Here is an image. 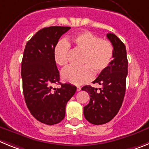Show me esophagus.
I'll list each match as a JSON object with an SVG mask.
<instances>
[{"label":"esophagus","instance_id":"esophagus-1","mask_svg":"<svg viewBox=\"0 0 149 149\" xmlns=\"http://www.w3.org/2000/svg\"><path fill=\"white\" fill-rule=\"evenodd\" d=\"M81 86H77V92H79V91H81Z\"/></svg>","mask_w":149,"mask_h":149}]
</instances>
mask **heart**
I'll use <instances>...</instances> for the list:
<instances>
[{
	"instance_id": "1",
	"label": "heart",
	"mask_w": 149,
	"mask_h": 149,
	"mask_svg": "<svg viewBox=\"0 0 149 149\" xmlns=\"http://www.w3.org/2000/svg\"><path fill=\"white\" fill-rule=\"evenodd\" d=\"M84 52L81 67L69 66L64 68L61 77L65 82L81 85L92 81L94 72L100 74L110 65L113 56V47L110 41L101 39L89 31H84L67 40L62 39L54 49V57L56 64L65 66L68 64L70 45Z\"/></svg>"
}]
</instances>
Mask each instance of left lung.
Here are the masks:
<instances>
[{"instance_id":"obj_1","label":"left lung","mask_w":149,"mask_h":149,"mask_svg":"<svg viewBox=\"0 0 149 149\" xmlns=\"http://www.w3.org/2000/svg\"><path fill=\"white\" fill-rule=\"evenodd\" d=\"M107 37L113 47V60L93 82L102 87L99 91L90 85L82 88L90 98L89 104L84 107V116L93 125H103L113 119L125 94L128 64L125 45L115 34L107 33Z\"/></svg>"}]
</instances>
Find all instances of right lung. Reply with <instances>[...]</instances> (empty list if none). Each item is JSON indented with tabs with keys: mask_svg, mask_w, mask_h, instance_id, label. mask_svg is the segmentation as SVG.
I'll return each mask as SVG.
<instances>
[{
	"mask_svg": "<svg viewBox=\"0 0 149 149\" xmlns=\"http://www.w3.org/2000/svg\"><path fill=\"white\" fill-rule=\"evenodd\" d=\"M70 27L41 29L26 44L22 62L23 93L27 108L42 123L52 125L61 122L65 106L77 87L60 82V72L54 57V49L63 34ZM60 88L51 89L53 84Z\"/></svg>",
	"mask_w": 149,
	"mask_h": 149,
	"instance_id": "obj_1",
	"label": "right lung"
}]
</instances>
